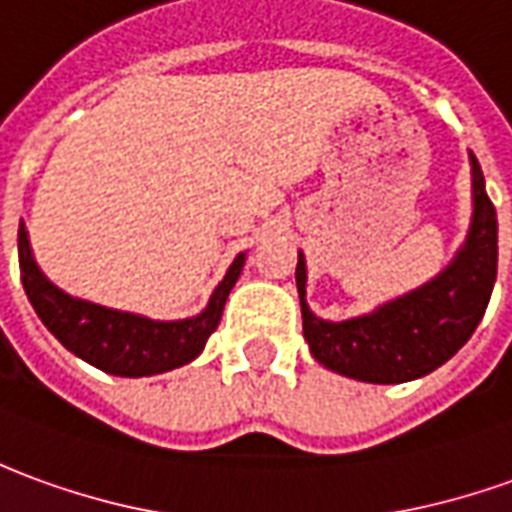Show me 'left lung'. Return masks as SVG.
<instances>
[{"instance_id": "obj_1", "label": "left lung", "mask_w": 512, "mask_h": 512, "mask_svg": "<svg viewBox=\"0 0 512 512\" xmlns=\"http://www.w3.org/2000/svg\"><path fill=\"white\" fill-rule=\"evenodd\" d=\"M474 213L466 244L435 280L385 302L368 316L324 321L307 307V266L299 252L296 291L302 302V332L324 368L360 382L396 385L443 366L471 338L485 316L496 282V207L485 194L477 157L471 155Z\"/></svg>"}]
</instances>
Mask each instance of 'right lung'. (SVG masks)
I'll use <instances>...</instances> for the list:
<instances>
[{"instance_id":"add662e5","label":"right lung","mask_w":512,"mask_h":512,"mask_svg":"<svg viewBox=\"0 0 512 512\" xmlns=\"http://www.w3.org/2000/svg\"><path fill=\"white\" fill-rule=\"evenodd\" d=\"M246 255L232 260L224 280L216 285L207 307L194 318L152 321L146 316L74 299L46 280L30 249V235L19 227L21 285L30 305L57 341L85 363L116 377H152L191 363L205 349L207 338L219 327L224 302L241 277Z\"/></svg>"}]
</instances>
